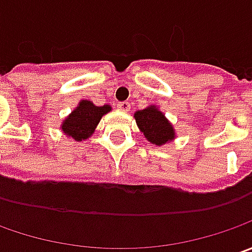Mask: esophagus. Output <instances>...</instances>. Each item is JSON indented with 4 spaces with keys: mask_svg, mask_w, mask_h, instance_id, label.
Wrapping results in <instances>:
<instances>
[{
    "mask_svg": "<svg viewBox=\"0 0 252 252\" xmlns=\"http://www.w3.org/2000/svg\"><path fill=\"white\" fill-rule=\"evenodd\" d=\"M118 108H119V109H121V111H123V112H129L130 111V103H129V102H119V103H118Z\"/></svg>",
    "mask_w": 252,
    "mask_h": 252,
    "instance_id": "esophagus-1",
    "label": "esophagus"
}]
</instances>
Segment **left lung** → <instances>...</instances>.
Returning a JSON list of instances; mask_svg holds the SVG:
<instances>
[{
  "mask_svg": "<svg viewBox=\"0 0 252 252\" xmlns=\"http://www.w3.org/2000/svg\"><path fill=\"white\" fill-rule=\"evenodd\" d=\"M134 119L144 137L156 146H162L175 139V130L172 125L164 116V113L154 105L136 112Z\"/></svg>",
  "mask_w": 252,
  "mask_h": 252,
  "instance_id": "obj_1",
  "label": "left lung"
}]
</instances>
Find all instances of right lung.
Here are the masks:
<instances>
[{"mask_svg":"<svg viewBox=\"0 0 252 252\" xmlns=\"http://www.w3.org/2000/svg\"><path fill=\"white\" fill-rule=\"evenodd\" d=\"M111 105L96 106L91 101H83L74 109L62 123V130L65 136L73 137L75 141L88 139L95 131V127L103 115L111 112Z\"/></svg>","mask_w":252,"mask_h":252,"instance_id":"add662e5","label":"right lung"}]
</instances>
